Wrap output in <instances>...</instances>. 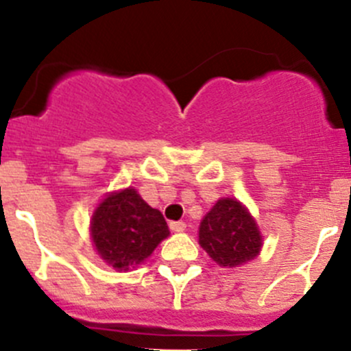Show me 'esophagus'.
I'll list each match as a JSON object with an SVG mask.
<instances>
[{"label": "esophagus", "mask_w": 351, "mask_h": 351, "mask_svg": "<svg viewBox=\"0 0 351 351\" xmlns=\"http://www.w3.org/2000/svg\"><path fill=\"white\" fill-rule=\"evenodd\" d=\"M186 224L183 221H171L169 222V229H171L173 232H183L185 231Z\"/></svg>", "instance_id": "34e87169"}]
</instances>
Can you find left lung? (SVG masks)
<instances>
[{
    "label": "left lung",
    "mask_w": 351,
    "mask_h": 351,
    "mask_svg": "<svg viewBox=\"0 0 351 351\" xmlns=\"http://www.w3.org/2000/svg\"><path fill=\"white\" fill-rule=\"evenodd\" d=\"M198 243L215 263L226 268L244 265L261 250L256 222L234 198H222L204 215Z\"/></svg>",
    "instance_id": "1"
}]
</instances>
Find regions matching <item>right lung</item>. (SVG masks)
Returning a JSON list of instances; mask_svg holds the SVG:
<instances>
[{
    "label": "right lung",
    "mask_w": 351,
    "mask_h": 351,
    "mask_svg": "<svg viewBox=\"0 0 351 351\" xmlns=\"http://www.w3.org/2000/svg\"><path fill=\"white\" fill-rule=\"evenodd\" d=\"M169 229L158 208L134 189L112 193L91 219V238L98 254L117 270H129L146 260Z\"/></svg>",
    "instance_id": "1"
}]
</instances>
